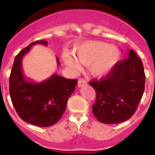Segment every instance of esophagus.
Segmentation results:
<instances>
[{"label":"esophagus","instance_id":"1","mask_svg":"<svg viewBox=\"0 0 155 155\" xmlns=\"http://www.w3.org/2000/svg\"><path fill=\"white\" fill-rule=\"evenodd\" d=\"M86 84H87V81H86L85 80H84V79H82V78L79 79L78 84V86L79 87H83V86L86 85Z\"/></svg>","mask_w":155,"mask_h":155}]
</instances>
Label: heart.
<instances>
[{
	"label": "heart",
	"mask_w": 155,
	"mask_h": 155,
	"mask_svg": "<svg viewBox=\"0 0 155 155\" xmlns=\"http://www.w3.org/2000/svg\"><path fill=\"white\" fill-rule=\"evenodd\" d=\"M75 58L68 53H63L64 64L72 71L80 69L79 62L89 65V71L94 77L101 78L109 74L120 59L118 49L109 43L97 41L86 42L76 46Z\"/></svg>",
	"instance_id": "1"
}]
</instances>
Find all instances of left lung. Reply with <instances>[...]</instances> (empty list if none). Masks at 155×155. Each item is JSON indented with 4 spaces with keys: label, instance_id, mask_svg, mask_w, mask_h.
<instances>
[{
    "label": "left lung",
    "instance_id": "1",
    "mask_svg": "<svg viewBox=\"0 0 155 155\" xmlns=\"http://www.w3.org/2000/svg\"><path fill=\"white\" fill-rule=\"evenodd\" d=\"M89 84L96 92L92 112L97 120L106 124L126 121L136 112L144 91L141 60L134 50H129L128 58L117 63L109 74Z\"/></svg>",
    "mask_w": 155,
    "mask_h": 155
}]
</instances>
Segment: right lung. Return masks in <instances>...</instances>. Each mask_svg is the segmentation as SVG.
I'll list each match as a JSON object with an SVG mask.
<instances>
[{
  "label": "right lung",
  "mask_w": 155,
  "mask_h": 155,
  "mask_svg": "<svg viewBox=\"0 0 155 155\" xmlns=\"http://www.w3.org/2000/svg\"><path fill=\"white\" fill-rule=\"evenodd\" d=\"M35 44L47 46V42H31L15 57L9 78L12 104L22 120L38 127H50L58 122L66 109L68 100L78 84L54 74L39 83L26 79L22 71V59ZM57 65L60 64L57 57Z\"/></svg>",
  "instance_id": "obj_1"
}]
</instances>
